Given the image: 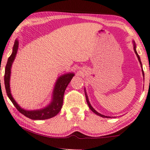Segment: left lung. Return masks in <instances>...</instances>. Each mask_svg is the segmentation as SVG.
<instances>
[{
  "label": "left lung",
  "instance_id": "1",
  "mask_svg": "<svg viewBox=\"0 0 150 150\" xmlns=\"http://www.w3.org/2000/svg\"><path fill=\"white\" fill-rule=\"evenodd\" d=\"M133 43H134V51H135V54H136V55H137V58H138V60H139V62H140V64H141V67H142V62H141V60H140V57H139V56L138 55V54H137V51H136V46H135V42H133ZM142 73H143V75L144 76V70H143L142 69ZM86 101H87V103H88V106H89V108H90V110L92 111V112H94L95 114H96L97 115H99V116H100V117H105V118H110V117H107V116H104V115H101V114H100V113H98L97 111H96L93 108V107L91 106V104H90V103H89V100H88V96H87V94H86Z\"/></svg>",
  "mask_w": 150,
  "mask_h": 150
}]
</instances>
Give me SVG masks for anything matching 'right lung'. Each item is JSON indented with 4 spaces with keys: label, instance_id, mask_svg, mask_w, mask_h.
I'll list each match as a JSON object with an SVG mask.
<instances>
[{
    "label": "right lung",
    "instance_id": "right-lung-1",
    "mask_svg": "<svg viewBox=\"0 0 150 150\" xmlns=\"http://www.w3.org/2000/svg\"><path fill=\"white\" fill-rule=\"evenodd\" d=\"M18 41L15 40L14 46L13 48V52L11 55L8 57L7 63L6 64L5 67V73H4V86L7 96L12 103L16 107L17 110L20 112L26 117L33 120H45L48 118H52L55 117L58 113L61 110V108L63 104V96L64 91L69 83L71 81L74 74L73 73H69L64 75H62L58 79L56 85L54 86L53 92V99L51 103L46 107L45 108L42 109V110H25L22 109L19 105H18L15 100L13 99L12 96L11 94L10 91V75H11V68L12 66L13 62L14 61L15 56L17 54V49H18Z\"/></svg>",
    "mask_w": 150,
    "mask_h": 150
}]
</instances>
